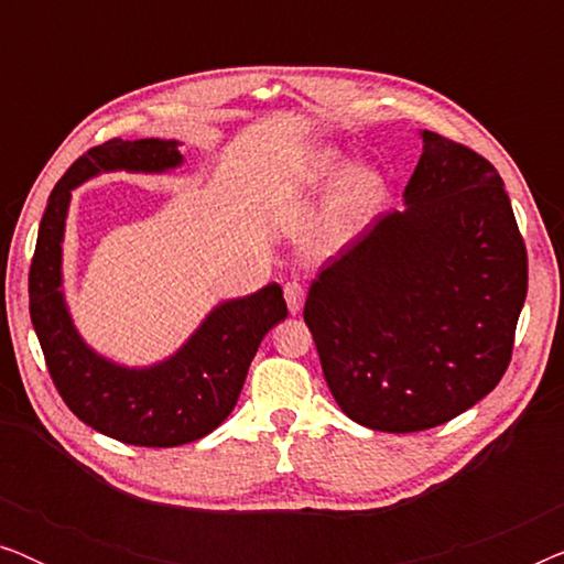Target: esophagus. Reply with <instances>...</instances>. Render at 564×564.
I'll return each mask as SVG.
<instances>
[{
	"mask_svg": "<svg viewBox=\"0 0 564 564\" xmlns=\"http://www.w3.org/2000/svg\"><path fill=\"white\" fill-rule=\"evenodd\" d=\"M284 300H288L290 313L297 315L300 311H303V303H305V284H300V282L284 284Z\"/></svg>",
	"mask_w": 564,
	"mask_h": 564,
	"instance_id": "esophagus-1",
	"label": "esophagus"
}]
</instances>
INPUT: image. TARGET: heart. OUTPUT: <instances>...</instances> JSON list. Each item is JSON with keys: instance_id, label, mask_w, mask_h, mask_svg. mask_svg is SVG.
I'll return each instance as SVG.
<instances>
[{"instance_id": "1", "label": "heart", "mask_w": 564, "mask_h": 564, "mask_svg": "<svg viewBox=\"0 0 564 564\" xmlns=\"http://www.w3.org/2000/svg\"><path fill=\"white\" fill-rule=\"evenodd\" d=\"M338 166H341L338 153L313 151L300 164L297 180L305 187H315V184L328 180ZM377 197H380V176L372 169L359 166L346 172L328 197L326 215H323V236L328 241H341V238L354 234L367 220V215L372 213Z\"/></svg>"}]
</instances>
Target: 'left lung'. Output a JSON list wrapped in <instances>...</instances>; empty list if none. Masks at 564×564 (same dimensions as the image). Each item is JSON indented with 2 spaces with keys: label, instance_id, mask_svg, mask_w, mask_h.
Instances as JSON below:
<instances>
[{
  "label": "left lung",
  "instance_id": "left-lung-1",
  "mask_svg": "<svg viewBox=\"0 0 564 564\" xmlns=\"http://www.w3.org/2000/svg\"><path fill=\"white\" fill-rule=\"evenodd\" d=\"M403 197L321 269L303 311L338 408L388 434L442 426L496 390L529 288L488 159L423 130Z\"/></svg>",
  "mask_w": 564,
  "mask_h": 564
}]
</instances>
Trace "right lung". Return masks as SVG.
Masks as SVG:
<instances>
[{"mask_svg":"<svg viewBox=\"0 0 564 564\" xmlns=\"http://www.w3.org/2000/svg\"><path fill=\"white\" fill-rule=\"evenodd\" d=\"M176 164V143L159 138H112L76 159L45 205L28 276L30 321L58 395L87 426L133 446H180L218 429L241 395L261 338L288 318L282 288L272 282L215 307L172 359L151 369L118 367L82 341L61 295V241L72 189L112 169L166 172Z\"/></svg>","mask_w":564,"mask_h":564,"instance_id":"1","label":"right lung"}]
</instances>
